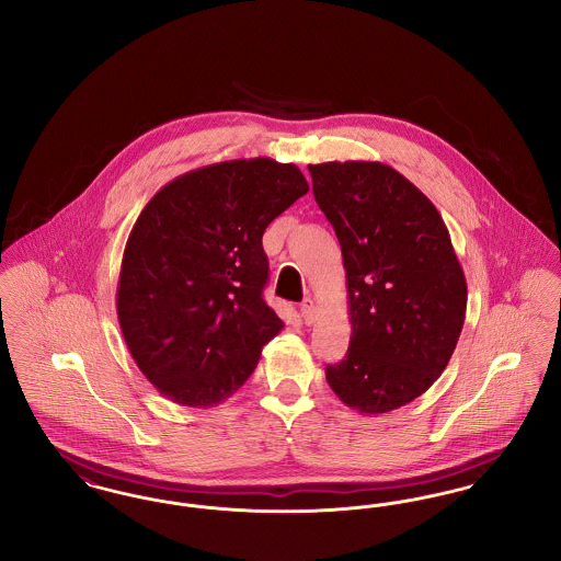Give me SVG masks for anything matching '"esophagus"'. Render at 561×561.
I'll return each mask as SVG.
<instances>
[{"mask_svg":"<svg viewBox=\"0 0 561 561\" xmlns=\"http://www.w3.org/2000/svg\"><path fill=\"white\" fill-rule=\"evenodd\" d=\"M300 318H302V321H305L307 325H311V323L316 321V302H313L311 298H305V300H302V305H300Z\"/></svg>","mask_w":561,"mask_h":561,"instance_id":"esophagus-1","label":"esophagus"}]
</instances>
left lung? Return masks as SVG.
Returning <instances> with one entry per match:
<instances>
[{
    "mask_svg": "<svg viewBox=\"0 0 561 561\" xmlns=\"http://www.w3.org/2000/svg\"><path fill=\"white\" fill-rule=\"evenodd\" d=\"M309 172L347 273L351 341L325 380L359 414L398 410L446 370L465 323L467 282L448 227L421 188L380 161Z\"/></svg>",
    "mask_w": 561,
    "mask_h": 561,
    "instance_id": "obj_1",
    "label": "left lung"
}]
</instances>
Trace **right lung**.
<instances>
[{
  "label": "right lung",
  "instance_id": "obj_1",
  "mask_svg": "<svg viewBox=\"0 0 561 561\" xmlns=\"http://www.w3.org/2000/svg\"><path fill=\"white\" fill-rule=\"evenodd\" d=\"M309 191L294 163L204 165L151 197L126 241L117 320L163 398L213 408L254 373L284 321L263 300V233Z\"/></svg>",
  "mask_w": 561,
  "mask_h": 561
}]
</instances>
